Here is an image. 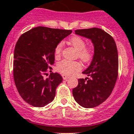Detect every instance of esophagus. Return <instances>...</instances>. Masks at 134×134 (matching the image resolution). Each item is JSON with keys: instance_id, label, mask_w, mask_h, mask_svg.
Wrapping results in <instances>:
<instances>
[{"instance_id": "1", "label": "esophagus", "mask_w": 134, "mask_h": 134, "mask_svg": "<svg viewBox=\"0 0 134 134\" xmlns=\"http://www.w3.org/2000/svg\"><path fill=\"white\" fill-rule=\"evenodd\" d=\"M62 76H63V78L64 80H67L69 78V76H67V75H65V74H63Z\"/></svg>"}]
</instances>
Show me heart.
<instances>
[{"instance_id":"obj_1","label":"heart","mask_w":134,"mask_h":134,"mask_svg":"<svg viewBox=\"0 0 134 134\" xmlns=\"http://www.w3.org/2000/svg\"><path fill=\"white\" fill-rule=\"evenodd\" d=\"M68 43L73 46L77 51V57L84 63H88L93 57L91 49L86 48V43L83 39L78 36H74L71 37ZM63 43H59L56 46L54 50L55 57L58 58L61 55ZM57 70L61 74L65 75H73L81 69V65L77 61H69L63 60L58 63L57 65Z\"/></svg>"}]
</instances>
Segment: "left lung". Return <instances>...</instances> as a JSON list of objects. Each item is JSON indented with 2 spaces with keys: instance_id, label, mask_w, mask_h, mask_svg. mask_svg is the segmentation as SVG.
Segmentation results:
<instances>
[{
  "instance_id": "left-lung-1",
  "label": "left lung",
  "mask_w": 134,
  "mask_h": 134,
  "mask_svg": "<svg viewBox=\"0 0 134 134\" xmlns=\"http://www.w3.org/2000/svg\"><path fill=\"white\" fill-rule=\"evenodd\" d=\"M75 33L91 40L94 47L91 63L82 72L89 78L78 80V85L72 91L80 105L91 108L105 102L115 86L119 68L117 48L112 36L101 29H78Z\"/></svg>"
}]
</instances>
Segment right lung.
I'll use <instances>...</instances> for the list:
<instances>
[{
  "label": "right lung",
  "mask_w": 134,
  "mask_h": 134,
  "mask_svg": "<svg viewBox=\"0 0 134 134\" xmlns=\"http://www.w3.org/2000/svg\"><path fill=\"white\" fill-rule=\"evenodd\" d=\"M71 30L37 26L20 36L13 55V78L19 94L34 107H44L52 102L56 88L63 81L58 73L43 77L54 63V50Z\"/></svg>",
  "instance_id": "obj_1"
}]
</instances>
